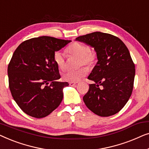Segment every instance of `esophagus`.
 I'll use <instances>...</instances> for the list:
<instances>
[{
	"mask_svg": "<svg viewBox=\"0 0 149 149\" xmlns=\"http://www.w3.org/2000/svg\"><path fill=\"white\" fill-rule=\"evenodd\" d=\"M77 84L76 82H70L69 83V85H70V86H74V85H75Z\"/></svg>",
	"mask_w": 149,
	"mask_h": 149,
	"instance_id": "1",
	"label": "esophagus"
}]
</instances>
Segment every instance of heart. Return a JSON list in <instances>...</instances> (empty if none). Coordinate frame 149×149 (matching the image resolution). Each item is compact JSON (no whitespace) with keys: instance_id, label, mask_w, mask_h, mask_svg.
Wrapping results in <instances>:
<instances>
[{"instance_id":"b5f03b06","label":"heart","mask_w":149,"mask_h":149,"mask_svg":"<svg viewBox=\"0 0 149 149\" xmlns=\"http://www.w3.org/2000/svg\"><path fill=\"white\" fill-rule=\"evenodd\" d=\"M67 52L71 56L79 58V66L85 65L91 66L95 64L97 56L94 51L91 50L88 45L85 44L74 42L68 47ZM54 61L57 66L61 70H64L66 67V60L64 53L57 51L54 54ZM86 68H81L76 70L67 71L63 74L62 79L68 82H77L87 74Z\"/></svg>"}]
</instances>
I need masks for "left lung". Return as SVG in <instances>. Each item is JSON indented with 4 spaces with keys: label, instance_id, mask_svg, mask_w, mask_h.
<instances>
[{
    "label": "left lung",
    "instance_id": "1",
    "mask_svg": "<svg viewBox=\"0 0 149 149\" xmlns=\"http://www.w3.org/2000/svg\"><path fill=\"white\" fill-rule=\"evenodd\" d=\"M76 40L94 48L97 55V64L87 77L94 83L89 84L83 96L85 105L101 117L115 115L127 102L133 90L135 65L129 50L120 38L100 32L80 36Z\"/></svg>",
    "mask_w": 149,
    "mask_h": 149
}]
</instances>
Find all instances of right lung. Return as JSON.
Masks as SVG:
<instances>
[{
  "mask_svg": "<svg viewBox=\"0 0 149 149\" xmlns=\"http://www.w3.org/2000/svg\"><path fill=\"white\" fill-rule=\"evenodd\" d=\"M71 40L40 36L22 42L8 66L9 89L14 100L27 115L42 118L58 107L67 82H59L54 54Z\"/></svg>",
  "mask_w": 149,
  "mask_h": 149,
  "instance_id": "right-lung-1",
  "label": "right lung"
}]
</instances>
